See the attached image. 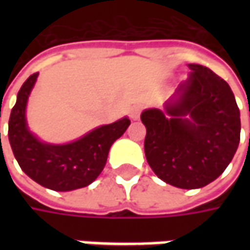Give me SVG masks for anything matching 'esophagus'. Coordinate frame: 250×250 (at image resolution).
Returning a JSON list of instances; mask_svg holds the SVG:
<instances>
[{"label":"esophagus","instance_id":"obj_1","mask_svg":"<svg viewBox=\"0 0 250 250\" xmlns=\"http://www.w3.org/2000/svg\"><path fill=\"white\" fill-rule=\"evenodd\" d=\"M140 111H142V107H140V105H133L129 110V117L132 120H138L140 115Z\"/></svg>","mask_w":250,"mask_h":250}]
</instances>
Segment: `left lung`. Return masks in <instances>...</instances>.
Wrapping results in <instances>:
<instances>
[{
  "label": "left lung",
  "instance_id": "8db88e82",
  "mask_svg": "<svg viewBox=\"0 0 250 250\" xmlns=\"http://www.w3.org/2000/svg\"><path fill=\"white\" fill-rule=\"evenodd\" d=\"M192 72L167 103L169 118L146 110L145 154L154 174L182 189L206 187L228 167L241 136V117L228 83L203 65L189 63ZM189 113L191 120L182 119Z\"/></svg>",
  "mask_w": 250,
  "mask_h": 250
}]
</instances>
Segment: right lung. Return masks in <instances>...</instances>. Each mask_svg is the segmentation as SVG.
Instances as JSON below:
<instances>
[{
    "label": "right lung",
    "instance_id": "1",
    "mask_svg": "<svg viewBox=\"0 0 250 250\" xmlns=\"http://www.w3.org/2000/svg\"><path fill=\"white\" fill-rule=\"evenodd\" d=\"M39 73L30 75L18 93L11 111L8 138L22 171L42 187L66 192L90 185L107 163L111 145L128 129L130 121L122 118L91 130L68 145H45L27 130L24 110L29 93Z\"/></svg>",
    "mask_w": 250,
    "mask_h": 250
}]
</instances>
